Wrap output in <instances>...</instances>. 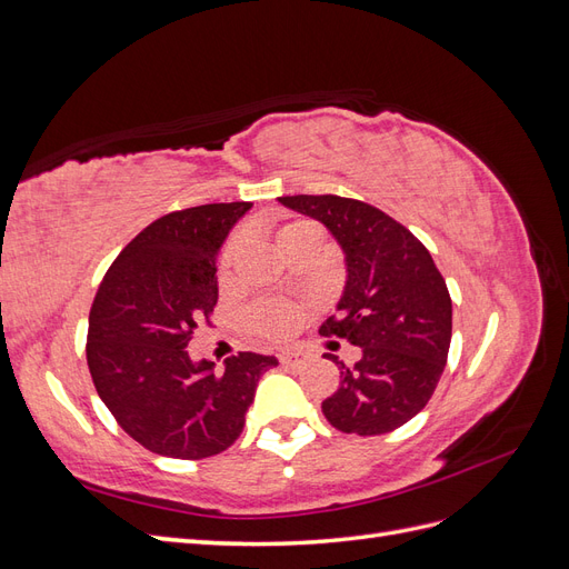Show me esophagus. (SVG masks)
<instances>
[{
  "label": "esophagus",
  "instance_id": "1",
  "mask_svg": "<svg viewBox=\"0 0 569 569\" xmlns=\"http://www.w3.org/2000/svg\"><path fill=\"white\" fill-rule=\"evenodd\" d=\"M280 363L284 368H301L306 363V356L301 351H282L280 353Z\"/></svg>",
  "mask_w": 569,
  "mask_h": 569
}]
</instances>
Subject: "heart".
Returning <instances> with one entry per match:
<instances>
[{
	"label": "heart",
	"mask_w": 569,
	"mask_h": 569,
	"mask_svg": "<svg viewBox=\"0 0 569 569\" xmlns=\"http://www.w3.org/2000/svg\"><path fill=\"white\" fill-rule=\"evenodd\" d=\"M303 242L320 244V228L313 220H291V222H284V226L274 232V244H278L280 253H287L289 249H295L297 244H303ZM239 251H242V239L230 237L226 247H222L220 261H218V274L222 282L230 280ZM297 320H299V308L295 303L280 301V299L258 301L247 311L249 330L258 339H266V341H282L284 337H289L291 330H295Z\"/></svg>",
	"instance_id": "1"
}]
</instances>
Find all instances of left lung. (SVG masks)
<instances>
[{"label":"left lung","instance_id":"8db88e82","mask_svg":"<svg viewBox=\"0 0 569 569\" xmlns=\"http://www.w3.org/2000/svg\"><path fill=\"white\" fill-rule=\"evenodd\" d=\"M320 220L347 253L349 278L322 337L360 347L339 368V387L322 416L339 432L375 437L406 425L432 399L451 347L453 308L446 282L420 239L375 206L337 194L280 197Z\"/></svg>","mask_w":569,"mask_h":569}]
</instances>
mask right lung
Returning a JSON list of instances; mask_svg holds the SVG:
<instances>
[{"label":"right lung","mask_w":569,"mask_h":569,"mask_svg":"<svg viewBox=\"0 0 569 569\" xmlns=\"http://www.w3.org/2000/svg\"><path fill=\"white\" fill-rule=\"evenodd\" d=\"M251 201L203 203L153 220L116 256L90 308L88 368L116 422L147 451L201 460L242 435L274 356L242 351L216 375L184 351L211 325L216 253Z\"/></svg>","instance_id":"obj_1"}]
</instances>
